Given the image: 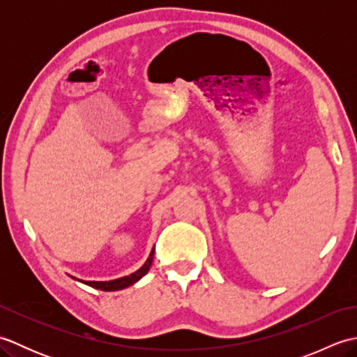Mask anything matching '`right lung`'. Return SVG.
<instances>
[{
	"label": "right lung",
	"instance_id": "right-lung-1",
	"mask_svg": "<svg viewBox=\"0 0 357 357\" xmlns=\"http://www.w3.org/2000/svg\"><path fill=\"white\" fill-rule=\"evenodd\" d=\"M153 253H155V250H151V253L149 256V259L146 261V264H144L139 270H136L135 273H132V275L119 278V279H115V280H104V282H98V280H84V284L93 287V288H98V290H102V291L123 290V288H127V287L133 285L135 282H138V280L144 275H147V271L150 270V265H151V262H153Z\"/></svg>",
	"mask_w": 357,
	"mask_h": 357
}]
</instances>
